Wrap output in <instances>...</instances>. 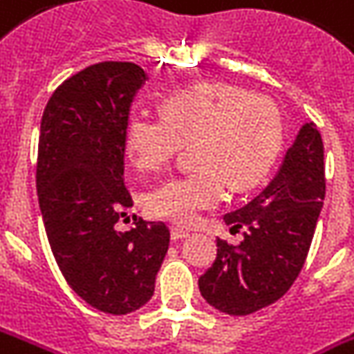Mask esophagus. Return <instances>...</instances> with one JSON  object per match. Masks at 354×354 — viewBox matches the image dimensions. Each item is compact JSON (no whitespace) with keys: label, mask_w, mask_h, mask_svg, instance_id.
<instances>
[{"label":"esophagus","mask_w":354,"mask_h":354,"mask_svg":"<svg viewBox=\"0 0 354 354\" xmlns=\"http://www.w3.org/2000/svg\"><path fill=\"white\" fill-rule=\"evenodd\" d=\"M170 236H172L174 241H180V239H185V237L189 236V232L184 228H178V226H174V228L170 230Z\"/></svg>","instance_id":"obj_1"}]
</instances>
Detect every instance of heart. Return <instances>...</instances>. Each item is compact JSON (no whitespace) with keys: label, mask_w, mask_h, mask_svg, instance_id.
<instances>
[{"label":"heart","mask_w":354,"mask_h":354,"mask_svg":"<svg viewBox=\"0 0 354 354\" xmlns=\"http://www.w3.org/2000/svg\"><path fill=\"white\" fill-rule=\"evenodd\" d=\"M182 143H195L194 172L153 187V214L192 224L234 189L253 187L272 169L281 147V120L270 101L222 82L187 86L162 101V117L136 111L126 126V149L142 170H159Z\"/></svg>","instance_id":"b5f03b06"}]
</instances>
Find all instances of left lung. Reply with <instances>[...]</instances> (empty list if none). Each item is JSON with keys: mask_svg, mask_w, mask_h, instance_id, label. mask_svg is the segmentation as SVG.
Segmentation results:
<instances>
[{"mask_svg": "<svg viewBox=\"0 0 354 354\" xmlns=\"http://www.w3.org/2000/svg\"><path fill=\"white\" fill-rule=\"evenodd\" d=\"M324 195L322 136L306 122L263 192L224 214L234 230L245 226L243 241H216V261L199 278L203 299L220 313L245 316L283 297L305 264Z\"/></svg>", "mask_w": 354, "mask_h": 354, "instance_id": "left-lung-1", "label": "left lung"}]
</instances>
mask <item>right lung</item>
Listing matches in <instances>:
<instances>
[{"label":"right lung","instance_id":"obj_1","mask_svg":"<svg viewBox=\"0 0 354 354\" xmlns=\"http://www.w3.org/2000/svg\"><path fill=\"white\" fill-rule=\"evenodd\" d=\"M147 80L134 63H100L61 84L41 117L36 187L49 245L78 297L128 315L153 297L169 251L165 222L115 224L134 201L124 184L126 126Z\"/></svg>","mask_w":354,"mask_h":354}]
</instances>
